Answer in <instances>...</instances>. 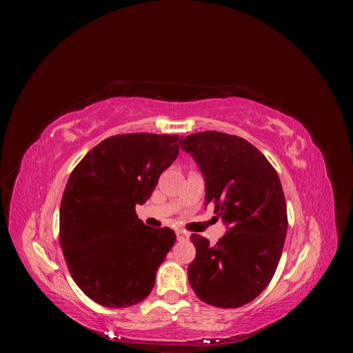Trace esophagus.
<instances>
[{"label":"esophagus","instance_id":"1","mask_svg":"<svg viewBox=\"0 0 353 353\" xmlns=\"http://www.w3.org/2000/svg\"><path fill=\"white\" fill-rule=\"evenodd\" d=\"M188 234L187 232H184V231H181V230H178L176 231V239H178V241H187L188 240Z\"/></svg>","mask_w":353,"mask_h":353}]
</instances>
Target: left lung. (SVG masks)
I'll return each mask as SVG.
<instances>
[{"label": "left lung", "mask_w": 353, "mask_h": 353, "mask_svg": "<svg viewBox=\"0 0 353 353\" xmlns=\"http://www.w3.org/2000/svg\"><path fill=\"white\" fill-rule=\"evenodd\" d=\"M183 150L197 162L206 181V205L228 223L216 244L191 234L196 258L188 281L200 301L240 307L270 284L287 234V206L279 174L244 138L216 131L191 134Z\"/></svg>", "instance_id": "1"}]
</instances>
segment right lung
Returning a JSON list of instances; mask_svg holds the SVG:
<instances>
[{
    "instance_id": "right-lung-1",
    "label": "right lung",
    "mask_w": 353,
    "mask_h": 353,
    "mask_svg": "<svg viewBox=\"0 0 353 353\" xmlns=\"http://www.w3.org/2000/svg\"><path fill=\"white\" fill-rule=\"evenodd\" d=\"M179 135L105 138L72 170L61 197L59 239L73 281L95 303L126 307L150 294L175 232L135 213L179 154Z\"/></svg>"
}]
</instances>
